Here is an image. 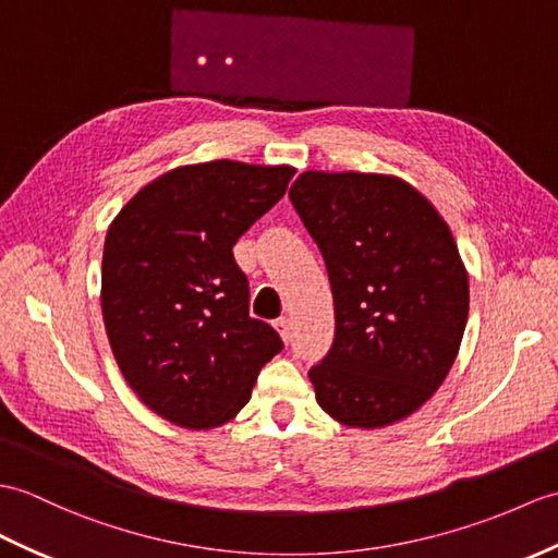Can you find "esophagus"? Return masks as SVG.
<instances>
[{
    "instance_id": "obj_1",
    "label": "esophagus",
    "mask_w": 558,
    "mask_h": 558,
    "mask_svg": "<svg viewBox=\"0 0 558 558\" xmlns=\"http://www.w3.org/2000/svg\"><path fill=\"white\" fill-rule=\"evenodd\" d=\"M276 330L280 332V338H282V342H290L292 340V326H290V318H278L276 320Z\"/></svg>"
}]
</instances>
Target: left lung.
<instances>
[{
  "label": "left lung",
  "mask_w": 558,
  "mask_h": 558,
  "mask_svg": "<svg viewBox=\"0 0 558 558\" xmlns=\"http://www.w3.org/2000/svg\"><path fill=\"white\" fill-rule=\"evenodd\" d=\"M290 199L328 268L335 340L308 371L347 427L392 425L445 383L469 320V274L445 218L407 180L304 171Z\"/></svg>",
  "instance_id": "8db88e82"
}]
</instances>
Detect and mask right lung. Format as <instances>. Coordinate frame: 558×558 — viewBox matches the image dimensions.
Masks as SVG:
<instances>
[{"mask_svg": "<svg viewBox=\"0 0 558 558\" xmlns=\"http://www.w3.org/2000/svg\"><path fill=\"white\" fill-rule=\"evenodd\" d=\"M292 166L230 159L151 180L111 220L101 314L116 364L161 418L209 430L235 418L280 335L250 316L235 242L274 206Z\"/></svg>", "mask_w": 558, "mask_h": 558, "instance_id": "obj_1", "label": "right lung"}]
</instances>
